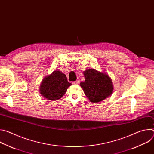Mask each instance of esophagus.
<instances>
[{
    "mask_svg": "<svg viewBox=\"0 0 154 154\" xmlns=\"http://www.w3.org/2000/svg\"><path fill=\"white\" fill-rule=\"evenodd\" d=\"M72 83H73V84H74V85H78V84L79 83V81L78 80H75V81L73 82H72Z\"/></svg>",
    "mask_w": 154,
    "mask_h": 154,
    "instance_id": "1",
    "label": "esophagus"
}]
</instances>
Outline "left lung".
<instances>
[{"label": "left lung", "instance_id": "obj_1", "mask_svg": "<svg viewBox=\"0 0 154 154\" xmlns=\"http://www.w3.org/2000/svg\"><path fill=\"white\" fill-rule=\"evenodd\" d=\"M83 75L85 80L80 82V86L91 102H100L112 94L113 85L106 74L88 69L83 72Z\"/></svg>", "mask_w": 154, "mask_h": 154}]
</instances>
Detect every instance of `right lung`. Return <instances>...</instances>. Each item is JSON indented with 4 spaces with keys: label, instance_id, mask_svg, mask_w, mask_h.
I'll return each mask as SVG.
<instances>
[{
    "label": "right lung",
    "instance_id": "obj_1",
    "mask_svg": "<svg viewBox=\"0 0 154 154\" xmlns=\"http://www.w3.org/2000/svg\"><path fill=\"white\" fill-rule=\"evenodd\" d=\"M71 85L68 82L64 74L55 70L42 79L39 87V92L45 99L55 101L63 97Z\"/></svg>",
    "mask_w": 154,
    "mask_h": 154
}]
</instances>
